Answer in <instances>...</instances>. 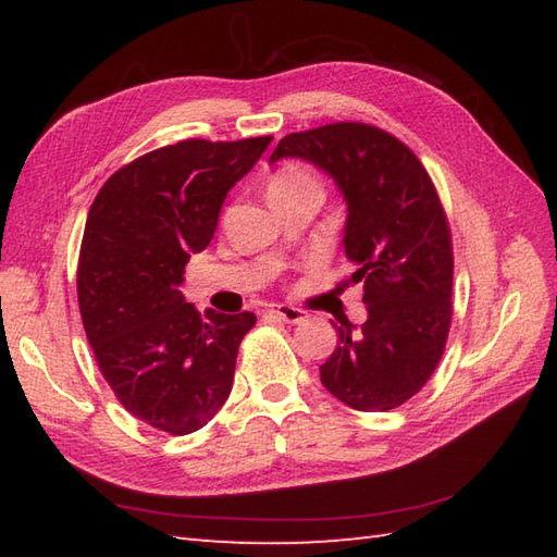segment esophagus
Instances as JSON below:
<instances>
[{
    "label": "esophagus",
    "instance_id": "34e87169",
    "mask_svg": "<svg viewBox=\"0 0 557 557\" xmlns=\"http://www.w3.org/2000/svg\"><path fill=\"white\" fill-rule=\"evenodd\" d=\"M270 313L280 318L282 323H289V325H297V323H304L306 321V311L297 309V306H285V304H277L272 306Z\"/></svg>",
    "mask_w": 557,
    "mask_h": 557
}]
</instances>
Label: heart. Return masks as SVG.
I'll use <instances>...</instances> for the list:
<instances>
[{
  "label": "heart",
  "mask_w": 557,
  "mask_h": 557,
  "mask_svg": "<svg viewBox=\"0 0 557 557\" xmlns=\"http://www.w3.org/2000/svg\"><path fill=\"white\" fill-rule=\"evenodd\" d=\"M306 191L323 194V186L318 182V176L311 170L301 168V164H285V168L272 174L270 198L294 196V194H306Z\"/></svg>",
  "instance_id": "1"
}]
</instances>
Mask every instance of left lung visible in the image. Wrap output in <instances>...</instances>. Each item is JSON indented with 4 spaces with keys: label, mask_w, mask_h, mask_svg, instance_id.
<instances>
[{
    "label": "left lung",
    "mask_w": 557,
    "mask_h": 557,
    "mask_svg": "<svg viewBox=\"0 0 557 557\" xmlns=\"http://www.w3.org/2000/svg\"><path fill=\"white\" fill-rule=\"evenodd\" d=\"M301 158L347 200L345 253L369 318L339 321V345L321 366L330 395L359 411L405 405L429 383L453 321V242L421 160L383 128L337 122L289 134L270 162Z\"/></svg>",
    "instance_id": "left-lung-1"
}]
</instances>
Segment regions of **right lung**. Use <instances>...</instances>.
<instances>
[{"label": "right lung", "mask_w": 557, "mask_h": 557, "mask_svg": "<svg viewBox=\"0 0 557 557\" xmlns=\"http://www.w3.org/2000/svg\"><path fill=\"white\" fill-rule=\"evenodd\" d=\"M272 136L188 138L116 170L92 200L78 256V309L100 373L136 419L186 435L230 397L251 311L200 313L180 285L218 227L230 188Z\"/></svg>", "instance_id": "add662e5"}]
</instances>
